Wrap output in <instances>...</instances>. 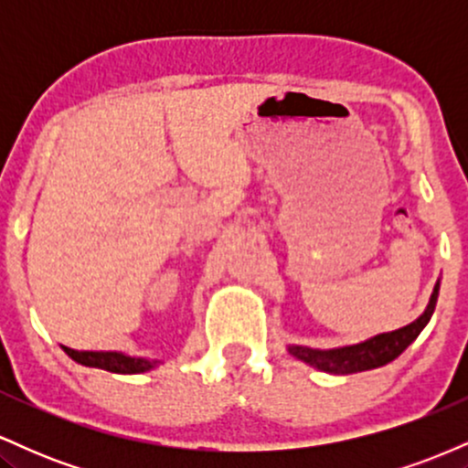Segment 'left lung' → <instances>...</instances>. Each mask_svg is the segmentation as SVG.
<instances>
[{
	"label": "left lung",
	"instance_id": "obj_1",
	"mask_svg": "<svg viewBox=\"0 0 468 468\" xmlns=\"http://www.w3.org/2000/svg\"><path fill=\"white\" fill-rule=\"evenodd\" d=\"M438 290L440 282L436 283V288H433L427 310H424L413 324L400 327V330L376 335L372 338H367V341L356 343V346L335 347V350H313V347L290 346L288 352L292 354L294 358H299V361L313 365V367L327 374H356L365 372V369L383 367V365L399 358L400 354L416 341L418 335L424 330V325L429 324L433 310H436Z\"/></svg>",
	"mask_w": 468,
	"mask_h": 468
}]
</instances>
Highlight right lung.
I'll return each mask as SVG.
<instances>
[{
    "mask_svg": "<svg viewBox=\"0 0 468 468\" xmlns=\"http://www.w3.org/2000/svg\"><path fill=\"white\" fill-rule=\"evenodd\" d=\"M63 350H66L72 361L85 365V367H99L114 374H141L149 372V369H154L158 365V361H149V358L141 356H127L122 352H79L66 346H63Z\"/></svg>",
    "mask_w": 468,
    "mask_h": 468,
    "instance_id": "obj_1",
    "label": "right lung"
}]
</instances>
